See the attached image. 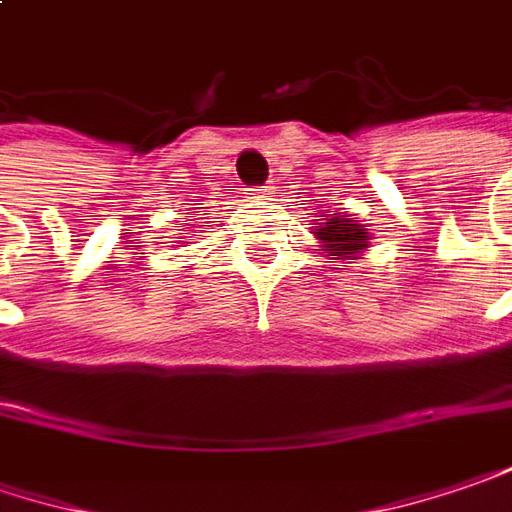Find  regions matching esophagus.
I'll list each match as a JSON object with an SVG mask.
<instances>
[{"label": "esophagus", "instance_id": "1", "mask_svg": "<svg viewBox=\"0 0 512 512\" xmlns=\"http://www.w3.org/2000/svg\"><path fill=\"white\" fill-rule=\"evenodd\" d=\"M275 186H257V189H252V194H255L257 200H269V194H275Z\"/></svg>", "mask_w": 512, "mask_h": 512}]
</instances>
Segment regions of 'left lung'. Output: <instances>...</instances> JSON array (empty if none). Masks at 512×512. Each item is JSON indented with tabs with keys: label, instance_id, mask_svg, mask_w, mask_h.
<instances>
[{
	"label": "left lung",
	"instance_id": "1",
	"mask_svg": "<svg viewBox=\"0 0 512 512\" xmlns=\"http://www.w3.org/2000/svg\"><path fill=\"white\" fill-rule=\"evenodd\" d=\"M323 226L315 229V237L323 243V252L329 260H355L364 249H369V232L352 214H323Z\"/></svg>",
	"mask_w": 512,
	"mask_h": 512
}]
</instances>
